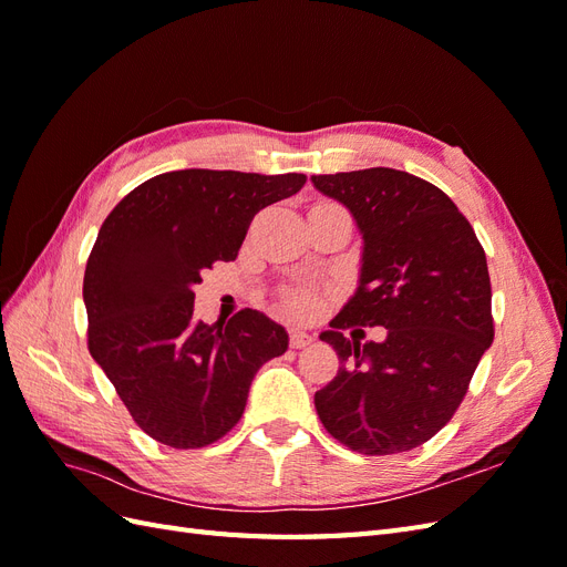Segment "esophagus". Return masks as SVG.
<instances>
[{
    "label": "esophagus",
    "instance_id": "obj_1",
    "mask_svg": "<svg viewBox=\"0 0 567 567\" xmlns=\"http://www.w3.org/2000/svg\"><path fill=\"white\" fill-rule=\"evenodd\" d=\"M315 338L310 336V333H305V331H300V329H293L290 331V348H296V350H300V348H307L310 346Z\"/></svg>",
    "mask_w": 567,
    "mask_h": 567
}]
</instances>
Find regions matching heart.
Returning a JSON list of instances; mask_svg holds the SVG:
<instances>
[{"instance_id": "heart-1", "label": "heart", "mask_w": 567, "mask_h": 567, "mask_svg": "<svg viewBox=\"0 0 567 567\" xmlns=\"http://www.w3.org/2000/svg\"><path fill=\"white\" fill-rule=\"evenodd\" d=\"M290 310H293L298 317H307L317 310V296L312 293H296L290 298Z\"/></svg>"}]
</instances>
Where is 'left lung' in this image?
Returning a JSON list of instances; mask_svg holds the SVG:
<instances>
[{
    "mask_svg": "<svg viewBox=\"0 0 567 567\" xmlns=\"http://www.w3.org/2000/svg\"><path fill=\"white\" fill-rule=\"evenodd\" d=\"M312 184L346 205L364 241L354 296L319 336L340 369L317 390V414L352 452H409L450 423L494 340L485 250L447 194L402 169ZM362 324H383L386 340L359 343Z\"/></svg>",
    "mask_w": 567,
    "mask_h": 567,
    "instance_id": "obj_1",
    "label": "left lung"
}]
</instances>
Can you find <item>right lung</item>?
I'll list each match as a JSON object with an SVG mask.
<instances>
[{
	"instance_id": "right-lung-1",
	"label": "right lung",
	"mask_w": 567,
	"mask_h": 567,
	"mask_svg": "<svg viewBox=\"0 0 567 567\" xmlns=\"http://www.w3.org/2000/svg\"><path fill=\"white\" fill-rule=\"evenodd\" d=\"M307 177L175 169L146 179L99 229L84 269L87 346L142 431L175 450L225 437L257 369L288 350L284 326L257 310L194 319V286L236 260L252 217Z\"/></svg>"
}]
</instances>
